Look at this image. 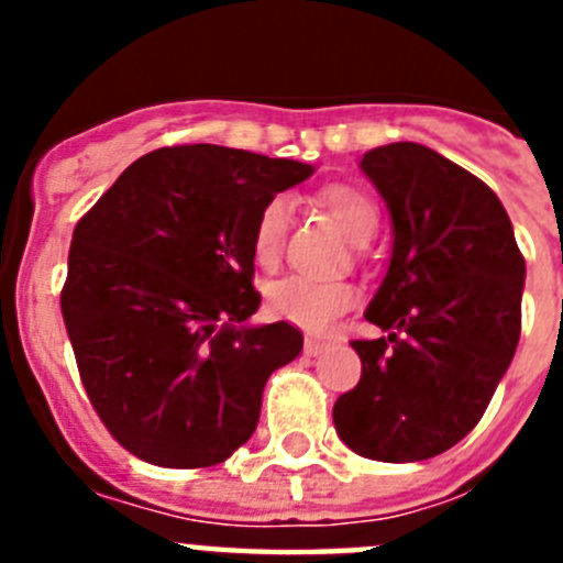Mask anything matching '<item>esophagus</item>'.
<instances>
[{"label": "esophagus", "instance_id": "1", "mask_svg": "<svg viewBox=\"0 0 563 563\" xmlns=\"http://www.w3.org/2000/svg\"><path fill=\"white\" fill-rule=\"evenodd\" d=\"M330 350V341H324V338H305V352L307 355H321V352H327Z\"/></svg>", "mask_w": 563, "mask_h": 563}]
</instances>
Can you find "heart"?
I'll list each match as a JSON object with an SVG mask.
<instances>
[{"mask_svg":"<svg viewBox=\"0 0 563 563\" xmlns=\"http://www.w3.org/2000/svg\"><path fill=\"white\" fill-rule=\"evenodd\" d=\"M318 200L355 245H366L375 236L377 206L363 191L352 186H330L321 191ZM287 217H290V208L285 197H273L258 211L251 236L253 258L258 265L271 267L282 253ZM352 301H355V290L341 278L287 276L267 287V312L307 332H324L341 312L350 310Z\"/></svg>","mask_w":563,"mask_h":563,"instance_id":"heart-1","label":"heart"}]
</instances>
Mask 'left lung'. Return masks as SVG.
Segmentation results:
<instances>
[{
    "instance_id": "8db88e82",
    "label": "left lung",
    "mask_w": 563,
    "mask_h": 563,
    "mask_svg": "<svg viewBox=\"0 0 563 563\" xmlns=\"http://www.w3.org/2000/svg\"><path fill=\"white\" fill-rule=\"evenodd\" d=\"M391 213V258L366 307L389 338L352 341L361 380L332 409L355 454L420 462L485 415L521 332L525 256L490 188L420 143L363 154Z\"/></svg>"
}]
</instances>
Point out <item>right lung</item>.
I'll use <instances>...</instances> for the list:
<instances>
[{
  "instance_id": "right-lung-1",
  "label": "right lung",
  "mask_w": 563,
  "mask_h": 563,
  "mask_svg": "<svg viewBox=\"0 0 563 563\" xmlns=\"http://www.w3.org/2000/svg\"><path fill=\"white\" fill-rule=\"evenodd\" d=\"M307 163L166 146L132 163L78 220L62 316L92 409L161 467L225 462L256 431L262 391L305 338L253 327V225Z\"/></svg>"
}]
</instances>
